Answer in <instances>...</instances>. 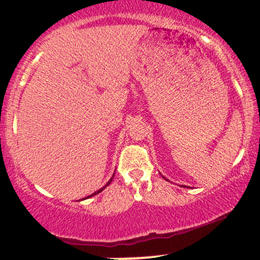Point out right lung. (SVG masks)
Masks as SVG:
<instances>
[{
  "label": "right lung",
  "mask_w": 260,
  "mask_h": 260,
  "mask_svg": "<svg viewBox=\"0 0 260 260\" xmlns=\"http://www.w3.org/2000/svg\"><path fill=\"white\" fill-rule=\"evenodd\" d=\"M113 176H115V175H113ZM112 178H113V177H112ZM112 178H111V180H110L109 182H107V183H106V186H105V187H103V188H101V189H99V190H96V192H95V193H92V194H91V196L86 197V198H90V197H92V196H95V194H98V193H100V192H103V190H104V189H105V188H106L107 186H109V184H110V183H111Z\"/></svg>",
  "instance_id": "obj_1"
}]
</instances>
